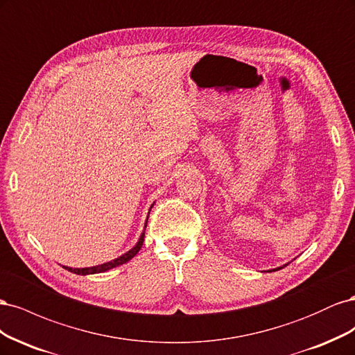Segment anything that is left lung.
<instances>
[{
  "mask_svg": "<svg viewBox=\"0 0 355 355\" xmlns=\"http://www.w3.org/2000/svg\"><path fill=\"white\" fill-rule=\"evenodd\" d=\"M278 270H282V268H278ZM278 270H274V271H278Z\"/></svg>",
  "mask_w": 355,
  "mask_h": 355,
  "instance_id": "obj_1",
  "label": "left lung"
}]
</instances>
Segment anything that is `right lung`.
I'll return each mask as SVG.
<instances>
[{"label": "right lung", "instance_id": "right-lung-1", "mask_svg": "<svg viewBox=\"0 0 355 355\" xmlns=\"http://www.w3.org/2000/svg\"><path fill=\"white\" fill-rule=\"evenodd\" d=\"M145 228H146V225H145ZM144 239H145V231L142 232L141 239H139L137 244L133 247L132 250H128L125 254L120 256V257H118V259L111 261V262H108V263L98 265V266H92V268H68V266H63V268H65V270H68V271H71V272H73V274H78V275L96 274V272H105V271H108V270H112V268H115V266H120V265H123V263H125V262L130 261L132 257H133V256H136V254H137V252L141 250V247H142V244H144Z\"/></svg>", "mask_w": 355, "mask_h": 355}]
</instances>
